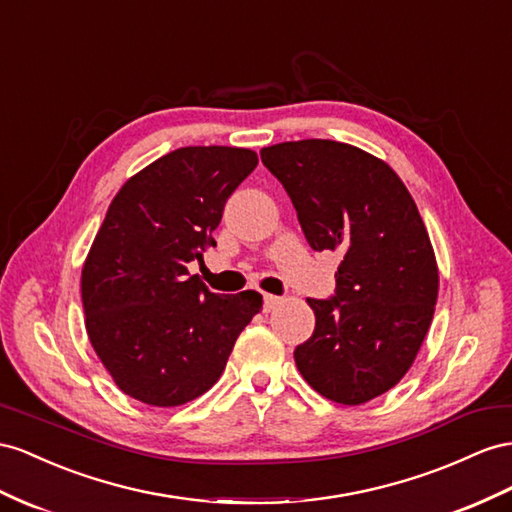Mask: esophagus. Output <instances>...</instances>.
<instances>
[{"label":"esophagus","instance_id":"1","mask_svg":"<svg viewBox=\"0 0 512 512\" xmlns=\"http://www.w3.org/2000/svg\"><path fill=\"white\" fill-rule=\"evenodd\" d=\"M277 305H281V298H279V296H274V294H264V307H266V311L274 309Z\"/></svg>","mask_w":512,"mask_h":512}]
</instances>
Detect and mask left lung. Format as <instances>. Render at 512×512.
Here are the masks:
<instances>
[{
    "label": "left lung",
    "mask_w": 512,
    "mask_h": 512,
    "mask_svg": "<svg viewBox=\"0 0 512 512\" xmlns=\"http://www.w3.org/2000/svg\"><path fill=\"white\" fill-rule=\"evenodd\" d=\"M313 251L342 255L329 300L307 298L316 331L294 350L320 396L357 406L409 372L435 316L439 268L413 196L387 162L352 144L296 140L261 149Z\"/></svg>",
    "instance_id": "8db88e82"
}]
</instances>
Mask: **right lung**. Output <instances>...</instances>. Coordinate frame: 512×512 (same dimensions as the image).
Masks as SVG:
<instances>
[{"label":"right lung","instance_id":"add662e5","mask_svg":"<svg viewBox=\"0 0 512 512\" xmlns=\"http://www.w3.org/2000/svg\"><path fill=\"white\" fill-rule=\"evenodd\" d=\"M257 153L183 147L116 192L82 268L86 333L123 393L179 406L225 372L235 339L261 311V294L220 296L192 274L216 246L214 229Z\"/></svg>","mask_w":512,"mask_h":512}]
</instances>
